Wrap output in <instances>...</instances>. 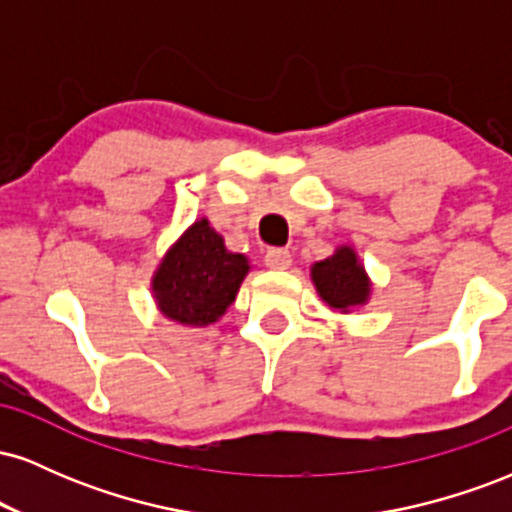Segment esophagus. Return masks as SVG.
I'll return each instance as SVG.
<instances>
[{
	"label": "esophagus",
	"instance_id": "1",
	"mask_svg": "<svg viewBox=\"0 0 512 512\" xmlns=\"http://www.w3.org/2000/svg\"><path fill=\"white\" fill-rule=\"evenodd\" d=\"M264 264H267L269 269H289L291 252L286 248H269L264 252Z\"/></svg>",
	"mask_w": 512,
	"mask_h": 512
}]
</instances>
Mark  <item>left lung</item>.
<instances>
[{"label":"left lung","instance_id":"left-lung-1","mask_svg":"<svg viewBox=\"0 0 512 512\" xmlns=\"http://www.w3.org/2000/svg\"><path fill=\"white\" fill-rule=\"evenodd\" d=\"M310 276L320 298L339 313H349L351 308L368 303L370 279L358 262V255L349 245H339L332 257L315 262Z\"/></svg>","mask_w":512,"mask_h":512}]
</instances>
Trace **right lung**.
Here are the masks:
<instances>
[{"label":"right lung","mask_w":512,"mask_h":512,"mask_svg":"<svg viewBox=\"0 0 512 512\" xmlns=\"http://www.w3.org/2000/svg\"><path fill=\"white\" fill-rule=\"evenodd\" d=\"M248 272V257L228 252L209 221L199 219L166 252L151 279V291L168 320L207 327L236 301Z\"/></svg>","instance_id":"obj_1"}]
</instances>
